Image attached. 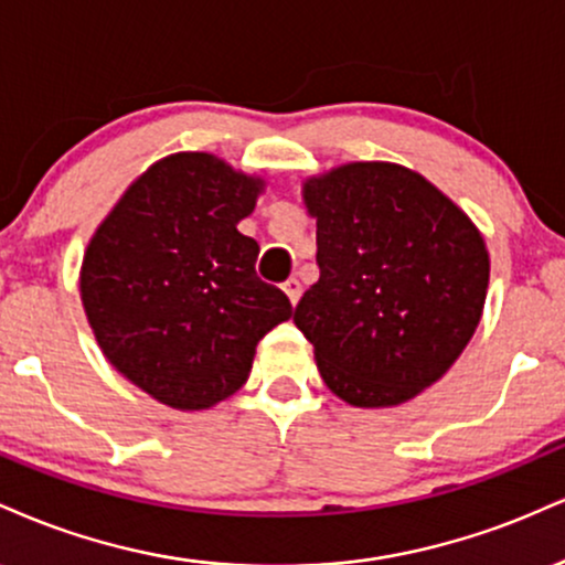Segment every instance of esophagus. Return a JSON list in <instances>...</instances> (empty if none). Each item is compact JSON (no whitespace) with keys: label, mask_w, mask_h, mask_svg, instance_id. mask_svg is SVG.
Returning a JSON list of instances; mask_svg holds the SVG:
<instances>
[{"label":"esophagus","mask_w":565,"mask_h":565,"mask_svg":"<svg viewBox=\"0 0 565 565\" xmlns=\"http://www.w3.org/2000/svg\"><path fill=\"white\" fill-rule=\"evenodd\" d=\"M282 290H285V296L290 298V303H294V307H296L298 296H301V282H298L296 277H288V280L282 282Z\"/></svg>","instance_id":"34e87169"}]
</instances>
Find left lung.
Instances as JSON below:
<instances>
[{"label": "left lung", "mask_w": 565, "mask_h": 565, "mask_svg": "<svg viewBox=\"0 0 565 565\" xmlns=\"http://www.w3.org/2000/svg\"><path fill=\"white\" fill-rule=\"evenodd\" d=\"M317 280L294 322L333 394L354 407L413 399L452 367L487 301L479 230L415 171L349 163L303 184Z\"/></svg>", "instance_id": "obj_1"}]
</instances>
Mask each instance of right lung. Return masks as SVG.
<instances>
[{
	"mask_svg": "<svg viewBox=\"0 0 565 565\" xmlns=\"http://www.w3.org/2000/svg\"><path fill=\"white\" fill-rule=\"evenodd\" d=\"M258 190L209 152H177L124 192L86 248L82 301L99 349L174 409L235 394L256 343L294 315L256 275L258 243L237 232Z\"/></svg>",
	"mask_w": 565,
	"mask_h": 565,
	"instance_id": "add662e5",
	"label": "right lung"
}]
</instances>
